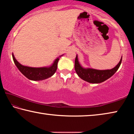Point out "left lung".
I'll return each mask as SVG.
<instances>
[{
    "label": "left lung",
    "mask_w": 134,
    "mask_h": 134,
    "mask_svg": "<svg viewBox=\"0 0 134 134\" xmlns=\"http://www.w3.org/2000/svg\"><path fill=\"white\" fill-rule=\"evenodd\" d=\"M122 56L116 66L112 69L96 70L92 68H85L79 63L78 56L76 55L74 68L79 77L90 83H100L112 77L118 70L122 62Z\"/></svg>",
    "instance_id": "left-lung-1"
}]
</instances>
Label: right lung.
I'll return each instance as SVG.
<instances>
[{
    "mask_svg": "<svg viewBox=\"0 0 134 134\" xmlns=\"http://www.w3.org/2000/svg\"><path fill=\"white\" fill-rule=\"evenodd\" d=\"M64 54L57 57L53 62V64L49 66L41 67H32L21 64L15 58L13 53H12V57L16 66L26 78L31 80L40 81L45 80L54 75L57 69L58 60Z\"/></svg>",
    "mask_w": 134,
    "mask_h": 134,
    "instance_id": "add662e5",
    "label": "right lung"
}]
</instances>
